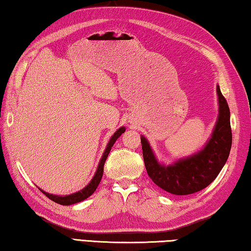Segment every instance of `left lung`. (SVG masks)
Returning <instances> with one entry per match:
<instances>
[{"label": "left lung", "instance_id": "8db88e82", "mask_svg": "<svg viewBox=\"0 0 251 251\" xmlns=\"http://www.w3.org/2000/svg\"><path fill=\"white\" fill-rule=\"evenodd\" d=\"M218 118L205 147L173 165L159 163L148 140L140 136L146 170L159 188L171 194L186 195L199 192L215 180L227 161L231 148L230 113L226 99L217 85Z\"/></svg>", "mask_w": 251, "mask_h": 251}]
</instances>
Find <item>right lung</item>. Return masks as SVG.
Listing matches in <instances>:
<instances>
[{
	"instance_id": "add662e5",
	"label": "right lung",
	"mask_w": 251,
	"mask_h": 251,
	"mask_svg": "<svg viewBox=\"0 0 251 251\" xmlns=\"http://www.w3.org/2000/svg\"><path fill=\"white\" fill-rule=\"evenodd\" d=\"M124 131H125V127H121L120 129H117L115 133H114V135L111 137L110 141H108L105 151H104L103 156H102V159L100 160L99 167L97 169V172H95V175L93 176V179L90 181V183L86 185L84 189H82L81 191H78V192H75V193L65 195V197H60V195H54V194H49L47 192H45V191H43L42 189H39V190L42 191V192L45 195H46L47 198L51 200V201L56 202L58 204H61V205H71V204H75V203L84 201L85 199H88L90 195H92L94 193V191L97 190L98 185L100 184V182H101V179H102L103 167H104V163H105V161H106V158L108 156V153H110L113 145L115 144V141L117 140V138L120 137V136L123 133H124Z\"/></svg>"
}]
</instances>
